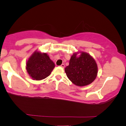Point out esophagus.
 Wrapping results in <instances>:
<instances>
[{"label": "esophagus", "mask_w": 126, "mask_h": 126, "mask_svg": "<svg viewBox=\"0 0 126 126\" xmlns=\"http://www.w3.org/2000/svg\"><path fill=\"white\" fill-rule=\"evenodd\" d=\"M60 66H61V67H62V68H64V67H65V65L63 64H63H62Z\"/></svg>", "instance_id": "obj_1"}]
</instances>
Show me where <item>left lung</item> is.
<instances>
[{
    "mask_svg": "<svg viewBox=\"0 0 126 126\" xmlns=\"http://www.w3.org/2000/svg\"><path fill=\"white\" fill-rule=\"evenodd\" d=\"M68 78L74 84L80 87L90 84L96 79L97 66L94 58L89 54L81 52L77 57L75 53L70 58L69 65L65 68Z\"/></svg>",
    "mask_w": 126,
    "mask_h": 126,
    "instance_id": "8db88e82",
    "label": "left lung"
}]
</instances>
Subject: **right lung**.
<instances>
[{
	"label": "right lung",
	"mask_w": 126,
	"mask_h": 126,
	"mask_svg": "<svg viewBox=\"0 0 126 126\" xmlns=\"http://www.w3.org/2000/svg\"><path fill=\"white\" fill-rule=\"evenodd\" d=\"M55 66L53 62L46 53L35 51L26 63L29 75L34 80H41L50 75Z\"/></svg>",
	"instance_id": "obj_1"
}]
</instances>
